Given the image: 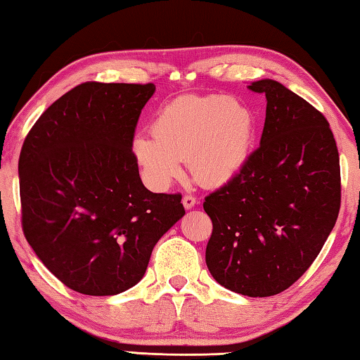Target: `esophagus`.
I'll return each instance as SVG.
<instances>
[{"mask_svg":"<svg viewBox=\"0 0 360 360\" xmlns=\"http://www.w3.org/2000/svg\"><path fill=\"white\" fill-rule=\"evenodd\" d=\"M181 202H183V207H185L186 210H191L195 205V198L191 194H185V195H183Z\"/></svg>","mask_w":360,"mask_h":360,"instance_id":"obj_1","label":"esophagus"}]
</instances>
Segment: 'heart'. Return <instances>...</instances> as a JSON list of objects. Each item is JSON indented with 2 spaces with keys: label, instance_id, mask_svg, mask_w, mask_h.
<instances>
[{
  "label": "heart",
  "instance_id": "obj_1",
  "mask_svg": "<svg viewBox=\"0 0 360 360\" xmlns=\"http://www.w3.org/2000/svg\"><path fill=\"white\" fill-rule=\"evenodd\" d=\"M150 133L153 139L134 138L133 153L155 188L180 177V161L200 185L221 186L246 165L254 116L235 98L185 96L162 108Z\"/></svg>",
  "mask_w": 360,
  "mask_h": 360
}]
</instances>
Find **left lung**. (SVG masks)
Segmentation results:
<instances>
[{
	"instance_id": "left-lung-1",
	"label": "left lung",
	"mask_w": 360,
	"mask_h": 360,
	"mask_svg": "<svg viewBox=\"0 0 360 360\" xmlns=\"http://www.w3.org/2000/svg\"><path fill=\"white\" fill-rule=\"evenodd\" d=\"M248 87L266 97L260 147L203 202L213 222L205 262L222 287L264 297L293 285L326 243L340 212V160L309 101L274 79Z\"/></svg>"
}]
</instances>
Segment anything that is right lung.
Wrapping results in <instances>:
<instances>
[{"instance_id":"1","label":"right lung","mask_w":360,"mask_h":360,"mask_svg":"<svg viewBox=\"0 0 360 360\" xmlns=\"http://www.w3.org/2000/svg\"><path fill=\"white\" fill-rule=\"evenodd\" d=\"M155 86L87 83L32 125L18 158L25 238L78 293L111 296L144 276L155 244L185 208L142 185L134 128Z\"/></svg>"}]
</instances>
